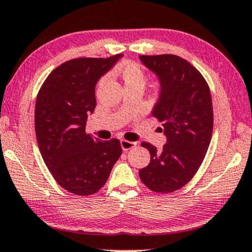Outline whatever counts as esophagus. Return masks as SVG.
Here are the masks:
<instances>
[{"mask_svg": "<svg viewBox=\"0 0 252 252\" xmlns=\"http://www.w3.org/2000/svg\"><path fill=\"white\" fill-rule=\"evenodd\" d=\"M137 145L136 142H130V140H126V139H122L121 140V147H122L123 151H129L133 149Z\"/></svg>", "mask_w": 252, "mask_h": 252, "instance_id": "esophagus-1", "label": "esophagus"}]
</instances>
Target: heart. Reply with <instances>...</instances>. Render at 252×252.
<instances>
[{"instance_id":"b5f03b06","label":"heart","mask_w":252,"mask_h":252,"mask_svg":"<svg viewBox=\"0 0 252 252\" xmlns=\"http://www.w3.org/2000/svg\"><path fill=\"white\" fill-rule=\"evenodd\" d=\"M115 72L123 80L124 86H144V83H145V73H144V70L136 62L124 61L115 69Z\"/></svg>"}]
</instances>
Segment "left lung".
<instances>
[{
    "label": "left lung",
    "instance_id": "left-lung-1",
    "mask_svg": "<svg viewBox=\"0 0 252 252\" xmlns=\"http://www.w3.org/2000/svg\"><path fill=\"white\" fill-rule=\"evenodd\" d=\"M139 59L160 80L152 116L162 122L167 137L161 150L142 143L151 161L139 170V177L154 192H173L194 176L210 146L213 131L210 87L202 73L180 56L163 54Z\"/></svg>",
    "mask_w": 252,
    "mask_h": 252
}]
</instances>
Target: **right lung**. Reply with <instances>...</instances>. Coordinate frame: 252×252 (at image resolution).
Instances as JSON below:
<instances>
[{
	"label": "right lung",
	"instance_id": "obj_1",
	"mask_svg": "<svg viewBox=\"0 0 252 252\" xmlns=\"http://www.w3.org/2000/svg\"><path fill=\"white\" fill-rule=\"evenodd\" d=\"M121 56L69 60L49 73L36 96L34 126L42 159L56 182L78 196L98 192L122 154L119 139L100 140L85 131L96 105V83Z\"/></svg>",
	"mask_w": 252,
	"mask_h": 252
}]
</instances>
